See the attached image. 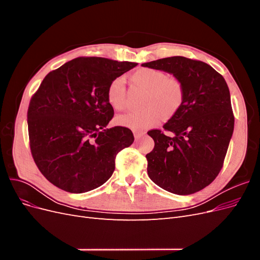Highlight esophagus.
Segmentation results:
<instances>
[{
  "instance_id": "34e87169",
  "label": "esophagus",
  "mask_w": 260,
  "mask_h": 260,
  "mask_svg": "<svg viewBox=\"0 0 260 260\" xmlns=\"http://www.w3.org/2000/svg\"><path fill=\"white\" fill-rule=\"evenodd\" d=\"M133 135H135L136 139H140L145 135V131H139V130H133Z\"/></svg>"
}]
</instances>
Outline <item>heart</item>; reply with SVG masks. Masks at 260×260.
Instances as JSON below:
<instances>
[{
    "mask_svg": "<svg viewBox=\"0 0 260 260\" xmlns=\"http://www.w3.org/2000/svg\"><path fill=\"white\" fill-rule=\"evenodd\" d=\"M131 81L146 90L143 109L130 112L116 118L118 124L135 130H144L158 123L162 115L170 118L176 115L184 101L183 84L178 78L169 77L161 70L142 68L130 76ZM107 101L116 111L127 107L124 79L117 77L107 88Z\"/></svg>",
    "mask_w": 260,
    "mask_h": 260,
    "instance_id": "heart-1",
    "label": "heart"
}]
</instances>
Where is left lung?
<instances>
[{
	"label": "left lung",
	"mask_w": 260,
	"mask_h": 260,
	"mask_svg": "<svg viewBox=\"0 0 260 260\" xmlns=\"http://www.w3.org/2000/svg\"><path fill=\"white\" fill-rule=\"evenodd\" d=\"M182 82L184 101L164 124L172 133L147 132L155 145L146 155L147 175L164 190L187 195L209 185L221 170L233 135L234 116L224 78L208 64L172 56L142 64Z\"/></svg>",
	"instance_id": "obj_1"
}]
</instances>
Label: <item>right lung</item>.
Segmentation results:
<instances>
[{
	"mask_svg": "<svg viewBox=\"0 0 260 260\" xmlns=\"http://www.w3.org/2000/svg\"><path fill=\"white\" fill-rule=\"evenodd\" d=\"M137 65L78 57L46 75L27 117L31 154L51 183L66 192L84 193L112 177L116 155L135 138L128 128H106L114 116L107 88Z\"/></svg>",
	"mask_w": 260,
	"mask_h": 260,
	"instance_id": "obj_1",
	"label": "right lung"
}]
</instances>
